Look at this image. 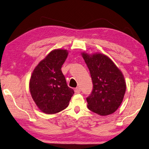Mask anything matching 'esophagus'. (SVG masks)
Listing matches in <instances>:
<instances>
[{"label":"esophagus","mask_w":149,"mask_h":149,"mask_svg":"<svg viewBox=\"0 0 149 149\" xmlns=\"http://www.w3.org/2000/svg\"><path fill=\"white\" fill-rule=\"evenodd\" d=\"M74 92L75 94H79L80 92V88L79 87H77L76 88L74 89Z\"/></svg>","instance_id":"esophagus-1"}]
</instances>
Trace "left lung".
<instances>
[{
    "mask_svg": "<svg viewBox=\"0 0 149 149\" xmlns=\"http://www.w3.org/2000/svg\"><path fill=\"white\" fill-rule=\"evenodd\" d=\"M82 55L93 84L91 94L86 97L88 108L100 116L114 113L122 102L126 91L122 72L106 55L85 53Z\"/></svg>",
    "mask_w": 149,
    "mask_h": 149,
    "instance_id": "left-lung-1",
    "label": "left lung"
}]
</instances>
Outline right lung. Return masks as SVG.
<instances>
[{
  "mask_svg": "<svg viewBox=\"0 0 149 149\" xmlns=\"http://www.w3.org/2000/svg\"><path fill=\"white\" fill-rule=\"evenodd\" d=\"M68 56L65 49L51 52L33 70L30 80L31 97L41 111L53 114L68 106L74 94L67 86L61 67Z\"/></svg>",
  "mask_w": 149,
  "mask_h": 149,
  "instance_id": "1",
  "label": "right lung"
}]
</instances>
